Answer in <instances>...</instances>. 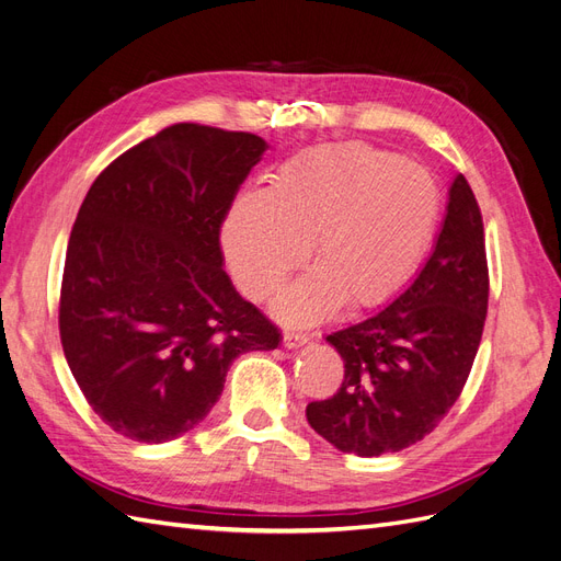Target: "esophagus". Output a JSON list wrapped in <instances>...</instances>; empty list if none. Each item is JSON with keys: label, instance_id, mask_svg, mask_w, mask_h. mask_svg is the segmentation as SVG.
Listing matches in <instances>:
<instances>
[{"label": "esophagus", "instance_id": "obj_1", "mask_svg": "<svg viewBox=\"0 0 561 561\" xmlns=\"http://www.w3.org/2000/svg\"><path fill=\"white\" fill-rule=\"evenodd\" d=\"M307 342H309L307 334H301V332H283V346L285 348H299V346H304Z\"/></svg>", "mask_w": 561, "mask_h": 561}]
</instances>
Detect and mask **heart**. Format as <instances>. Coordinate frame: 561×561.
<instances>
[{"mask_svg":"<svg viewBox=\"0 0 561 561\" xmlns=\"http://www.w3.org/2000/svg\"><path fill=\"white\" fill-rule=\"evenodd\" d=\"M439 219V190L426 168L363 142L304 149L280 165L271 190L231 203L222 248L236 285L268 299L310 243L316 268L278 297L287 325H313L342 304L375 309L412 280Z\"/></svg>","mask_w":561,"mask_h":561,"instance_id":"1","label":"heart"}]
</instances>
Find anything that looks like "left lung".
<instances>
[{
  "label": "left lung",
  "instance_id": "1",
  "mask_svg": "<svg viewBox=\"0 0 561 561\" xmlns=\"http://www.w3.org/2000/svg\"><path fill=\"white\" fill-rule=\"evenodd\" d=\"M480 206L458 173L431 257L386 309L332 332L344 381L311 402V428L339 451L381 456L426 437L461 396L486 318Z\"/></svg>",
  "mask_w": 561,
  "mask_h": 561
}]
</instances>
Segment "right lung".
<instances>
[{"instance_id":"add662e5","label":"right lung","mask_w":561,"mask_h":561,"mask_svg":"<svg viewBox=\"0 0 561 561\" xmlns=\"http://www.w3.org/2000/svg\"><path fill=\"white\" fill-rule=\"evenodd\" d=\"M268 145L175 124L110 163L83 198L65 257L60 339L93 412L161 445L196 428L231 363L280 332L225 271L219 227Z\"/></svg>"}]
</instances>
